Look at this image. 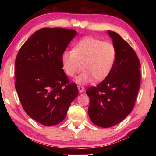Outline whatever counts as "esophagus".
Returning <instances> with one entry per match:
<instances>
[{
  "instance_id": "obj_1",
  "label": "esophagus",
  "mask_w": 156,
  "mask_h": 156,
  "mask_svg": "<svg viewBox=\"0 0 156 156\" xmlns=\"http://www.w3.org/2000/svg\"><path fill=\"white\" fill-rule=\"evenodd\" d=\"M78 90H79V92H80V93H82V92H83L84 91V90H85L84 87H83V86H82V85L78 86Z\"/></svg>"
}]
</instances>
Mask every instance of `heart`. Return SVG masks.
I'll return each mask as SVG.
<instances>
[{
	"label": "heart",
	"instance_id": "b5f03b06",
	"mask_svg": "<svg viewBox=\"0 0 156 156\" xmlns=\"http://www.w3.org/2000/svg\"><path fill=\"white\" fill-rule=\"evenodd\" d=\"M117 49L111 42H106L91 37L79 41L72 50H66L62 55V69L65 74L73 77L84 71L76 78L79 84L105 80L113 68Z\"/></svg>",
	"mask_w": 156,
	"mask_h": 156
}]
</instances>
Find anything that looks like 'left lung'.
<instances>
[{"label":"left lung","mask_w":156,"mask_h":156,"mask_svg":"<svg viewBox=\"0 0 156 156\" xmlns=\"http://www.w3.org/2000/svg\"><path fill=\"white\" fill-rule=\"evenodd\" d=\"M108 34L117 49L115 66L103 81L86 92L90 98L89 117L104 128L119 123L130 114L141 82L140 62L134 49L117 33Z\"/></svg>","instance_id":"obj_1"}]
</instances>
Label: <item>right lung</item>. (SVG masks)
I'll return each instance as SVG.
<instances>
[{
  "label": "right lung",
  "instance_id": "add662e5",
  "mask_svg": "<svg viewBox=\"0 0 156 156\" xmlns=\"http://www.w3.org/2000/svg\"><path fill=\"white\" fill-rule=\"evenodd\" d=\"M76 34L73 29L43 28L35 31L15 59V88L22 107L41 125H57L65 119L78 94L62 69V55Z\"/></svg>",
  "mask_w": 156,
  "mask_h": 156
}]
</instances>
